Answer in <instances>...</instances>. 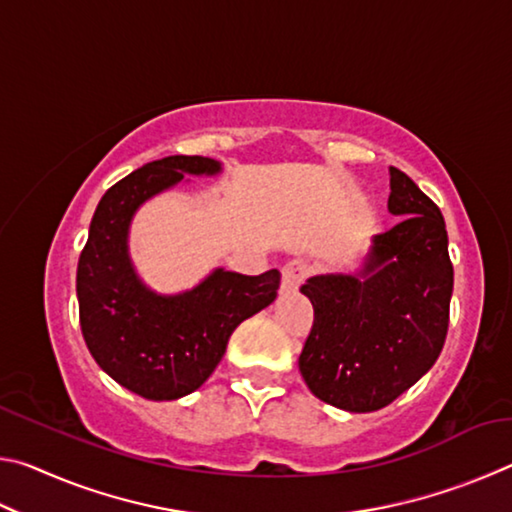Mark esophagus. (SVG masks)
<instances>
[{"label":"esophagus","mask_w":512,"mask_h":512,"mask_svg":"<svg viewBox=\"0 0 512 512\" xmlns=\"http://www.w3.org/2000/svg\"><path fill=\"white\" fill-rule=\"evenodd\" d=\"M309 275V266L302 259H291L289 264H284L282 268V284L280 291L282 293H293L298 291V287L302 284V280Z\"/></svg>","instance_id":"1"}]
</instances>
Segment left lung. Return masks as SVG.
Returning <instances> with one entry per match:
<instances>
[{"label":"left lung","instance_id":"1","mask_svg":"<svg viewBox=\"0 0 512 512\" xmlns=\"http://www.w3.org/2000/svg\"><path fill=\"white\" fill-rule=\"evenodd\" d=\"M388 212L402 216L375 235L350 273L314 275L302 293L314 327L298 359L318 400L350 413L384 409L443 350L454 268L445 219L420 187L391 167Z\"/></svg>","mask_w":512,"mask_h":512}]
</instances>
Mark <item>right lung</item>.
Returning a JSON list of instances; mask_svg holds the SVG:
<instances>
[{"mask_svg":"<svg viewBox=\"0 0 512 512\" xmlns=\"http://www.w3.org/2000/svg\"><path fill=\"white\" fill-rule=\"evenodd\" d=\"M219 173L221 162L203 155L153 160L112 185L92 216L76 271L83 339L106 375L146 400H178L201 388L237 325L280 289L277 268L241 275L219 266L180 293L153 291L137 275L128 250L137 210L185 176Z\"/></svg>","mask_w":512,"mask_h":512,"instance_id":"obj_1","label":"right lung"}]
</instances>
